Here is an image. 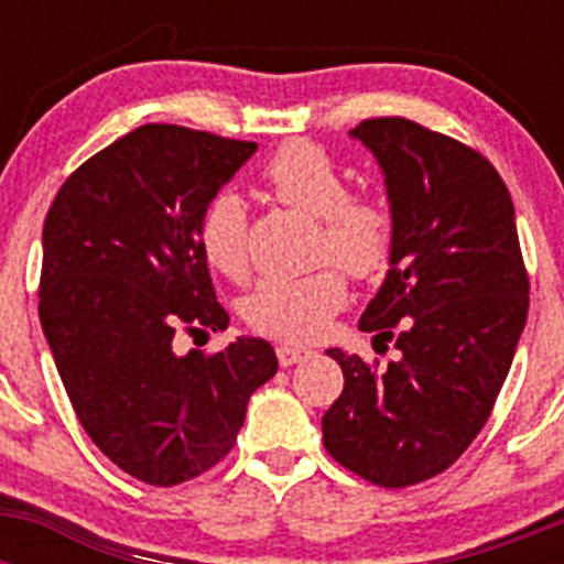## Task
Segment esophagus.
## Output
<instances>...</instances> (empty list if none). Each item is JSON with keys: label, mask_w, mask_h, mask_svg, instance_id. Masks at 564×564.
<instances>
[{"label": "esophagus", "mask_w": 564, "mask_h": 564, "mask_svg": "<svg viewBox=\"0 0 564 564\" xmlns=\"http://www.w3.org/2000/svg\"><path fill=\"white\" fill-rule=\"evenodd\" d=\"M276 356H279V364H282V367H293V364L307 361V358H313V356H316V352L307 350V347H293V344H279V347H276Z\"/></svg>", "instance_id": "obj_1"}]
</instances>
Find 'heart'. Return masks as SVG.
Segmentation results:
<instances>
[{
  "label": "heart",
  "mask_w": 564,
  "mask_h": 564,
  "mask_svg": "<svg viewBox=\"0 0 564 564\" xmlns=\"http://www.w3.org/2000/svg\"><path fill=\"white\" fill-rule=\"evenodd\" d=\"M268 192L285 206L316 217L313 257L336 259L356 279L390 268L395 220L387 203L350 194V181L330 154L311 141H291L262 166ZM200 251L212 268L242 279L251 268L246 200L231 188L208 197L197 223ZM347 302L341 271L325 265L302 276H268L246 299L248 325L279 341H313L330 327Z\"/></svg>",
  "instance_id": "obj_1"
}]
</instances>
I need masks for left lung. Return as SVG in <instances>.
I'll use <instances>...</instances> for the list:
<instances>
[{"instance_id": "left-lung-1", "label": "left lung", "mask_w": 564, "mask_h": 564, "mask_svg": "<svg viewBox=\"0 0 564 564\" xmlns=\"http://www.w3.org/2000/svg\"><path fill=\"white\" fill-rule=\"evenodd\" d=\"M350 134L376 154L395 220L358 327L392 341L398 326V358L376 372L330 347L344 390L322 432L344 468L403 488L446 471L486 426L525 327L528 273L511 194L480 152L406 118Z\"/></svg>"}]
</instances>
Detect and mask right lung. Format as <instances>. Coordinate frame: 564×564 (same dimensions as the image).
<instances>
[{
  "label": "right lung",
  "mask_w": 564,
  "mask_h": 564,
  "mask_svg": "<svg viewBox=\"0 0 564 564\" xmlns=\"http://www.w3.org/2000/svg\"><path fill=\"white\" fill-rule=\"evenodd\" d=\"M257 143L147 123L69 174L44 220L39 318L84 432L134 480L177 486L231 452L248 401L276 376L265 338L177 356L226 330L197 239L200 212Z\"/></svg>",
  "instance_id": "add662e5"
}]
</instances>
